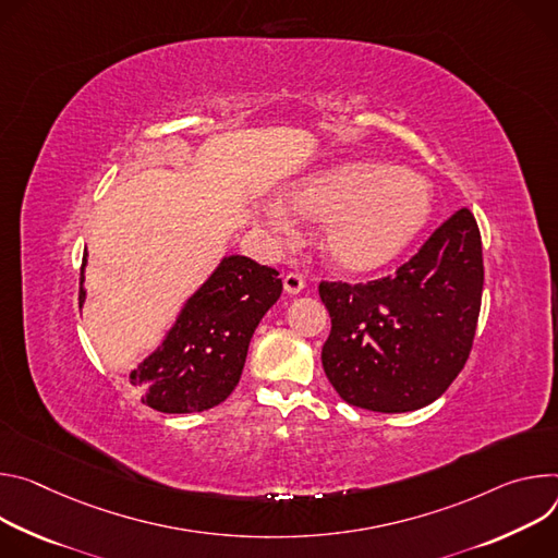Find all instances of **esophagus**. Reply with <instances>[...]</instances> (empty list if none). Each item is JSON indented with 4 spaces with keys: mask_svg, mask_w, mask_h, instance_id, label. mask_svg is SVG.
Segmentation results:
<instances>
[{
    "mask_svg": "<svg viewBox=\"0 0 558 558\" xmlns=\"http://www.w3.org/2000/svg\"><path fill=\"white\" fill-rule=\"evenodd\" d=\"M303 288H305V281H303L301 275L288 272V275L283 277V290H286L288 294H299Z\"/></svg>",
    "mask_w": 558,
    "mask_h": 558,
    "instance_id": "obj_1",
    "label": "esophagus"
}]
</instances>
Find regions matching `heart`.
<instances>
[{
	"instance_id": "obj_1",
	"label": "heart",
	"mask_w": 558,
	"mask_h": 558,
	"mask_svg": "<svg viewBox=\"0 0 558 558\" xmlns=\"http://www.w3.org/2000/svg\"><path fill=\"white\" fill-rule=\"evenodd\" d=\"M283 202L303 219L324 221L319 251L345 275H373L395 264L435 210V193L421 174L369 159L305 174ZM264 221L277 234L292 230V219L277 204L264 208Z\"/></svg>"
}]
</instances>
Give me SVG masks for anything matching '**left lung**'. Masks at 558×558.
<instances>
[{"label": "left lung", "instance_id": "obj_1", "mask_svg": "<svg viewBox=\"0 0 558 558\" xmlns=\"http://www.w3.org/2000/svg\"><path fill=\"white\" fill-rule=\"evenodd\" d=\"M483 292L481 232L468 208L439 226L395 277L322 283L332 330L322 350L339 397L373 412L437 401L472 350Z\"/></svg>", "mask_w": 558, "mask_h": 558}]
</instances>
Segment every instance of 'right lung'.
I'll list each match as a JSON object with an SVG mask.
<instances>
[{"label": "right lung", "mask_w": 558, "mask_h": 558, "mask_svg": "<svg viewBox=\"0 0 558 558\" xmlns=\"http://www.w3.org/2000/svg\"><path fill=\"white\" fill-rule=\"evenodd\" d=\"M80 277V307L86 301L84 268ZM275 268L230 255L181 305L174 324L131 373L129 381L142 401L166 414L204 412L236 388L247 345L264 315L281 296Z\"/></svg>", "instance_id": "1"}]
</instances>
